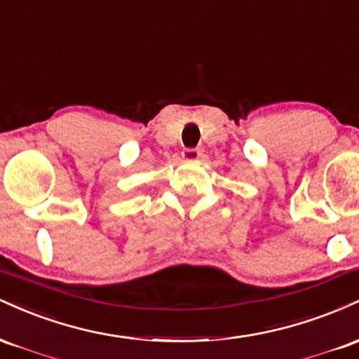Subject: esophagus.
<instances>
[{
    "instance_id": "1",
    "label": "esophagus",
    "mask_w": 359,
    "mask_h": 359,
    "mask_svg": "<svg viewBox=\"0 0 359 359\" xmlns=\"http://www.w3.org/2000/svg\"><path fill=\"white\" fill-rule=\"evenodd\" d=\"M201 156H203V151L199 148H185L182 151V158L187 160V162H197Z\"/></svg>"
}]
</instances>
